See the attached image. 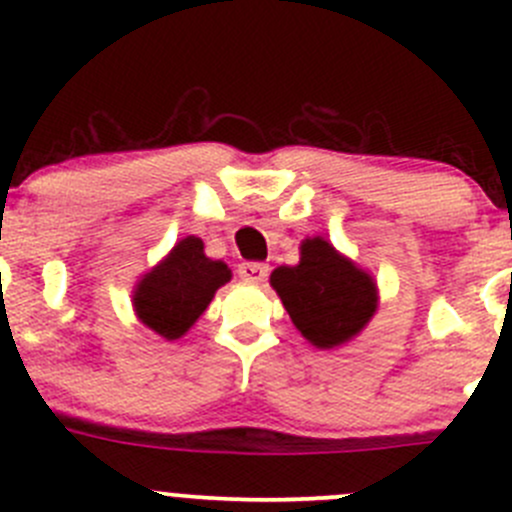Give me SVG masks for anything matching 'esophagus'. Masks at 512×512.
<instances>
[{
    "instance_id": "esophagus-1",
    "label": "esophagus",
    "mask_w": 512,
    "mask_h": 512,
    "mask_svg": "<svg viewBox=\"0 0 512 512\" xmlns=\"http://www.w3.org/2000/svg\"><path fill=\"white\" fill-rule=\"evenodd\" d=\"M237 275H240V280L260 285V282H265L267 275H270V267H267L265 262H242V265L237 267Z\"/></svg>"
}]
</instances>
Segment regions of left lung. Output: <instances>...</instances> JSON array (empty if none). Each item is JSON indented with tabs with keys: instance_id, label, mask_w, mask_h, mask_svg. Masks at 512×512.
Here are the masks:
<instances>
[{
	"instance_id": "obj_1",
	"label": "left lung",
	"mask_w": 512,
	"mask_h": 512,
	"mask_svg": "<svg viewBox=\"0 0 512 512\" xmlns=\"http://www.w3.org/2000/svg\"><path fill=\"white\" fill-rule=\"evenodd\" d=\"M270 282L294 327L319 349L352 339L376 312L374 280L322 237L304 242L299 265L277 267Z\"/></svg>"
}]
</instances>
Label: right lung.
<instances>
[{"mask_svg":"<svg viewBox=\"0 0 512 512\" xmlns=\"http://www.w3.org/2000/svg\"><path fill=\"white\" fill-rule=\"evenodd\" d=\"M230 280L225 262L210 260L200 237H185L168 257L148 272L133 294V304L146 327L165 339H178L195 324L213 299L215 289Z\"/></svg>","mask_w":512,"mask_h":512,"instance_id":"1","label":"right lung"}]
</instances>
